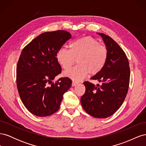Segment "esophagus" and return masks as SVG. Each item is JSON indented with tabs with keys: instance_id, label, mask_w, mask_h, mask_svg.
Returning <instances> with one entry per match:
<instances>
[{
	"instance_id": "esophagus-1",
	"label": "esophagus",
	"mask_w": 146,
	"mask_h": 146,
	"mask_svg": "<svg viewBox=\"0 0 146 146\" xmlns=\"http://www.w3.org/2000/svg\"><path fill=\"white\" fill-rule=\"evenodd\" d=\"M78 84V82H72V86H76V85H77Z\"/></svg>"
}]
</instances>
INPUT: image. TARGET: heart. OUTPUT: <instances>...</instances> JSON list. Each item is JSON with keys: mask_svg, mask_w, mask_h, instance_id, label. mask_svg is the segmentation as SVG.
Returning a JSON list of instances; mask_svg holds the SVG:
<instances>
[{"mask_svg": "<svg viewBox=\"0 0 146 146\" xmlns=\"http://www.w3.org/2000/svg\"><path fill=\"white\" fill-rule=\"evenodd\" d=\"M69 47L70 50L60 48L57 51L56 60L66 70L71 68L77 60L78 65L64 72V76L74 80H81L88 73L98 74L107 61V48L91 37L76 39L70 43Z\"/></svg>", "mask_w": 146, "mask_h": 146, "instance_id": "1", "label": "heart"}]
</instances>
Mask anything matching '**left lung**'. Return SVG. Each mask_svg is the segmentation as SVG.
Wrapping results in <instances>:
<instances>
[{"label": "left lung", "mask_w": 146, "mask_h": 146, "mask_svg": "<svg viewBox=\"0 0 146 146\" xmlns=\"http://www.w3.org/2000/svg\"><path fill=\"white\" fill-rule=\"evenodd\" d=\"M103 38L108 56L104 68L91 78L102 82L96 86L84 82L86 91L81 98L83 109L97 118H107L115 113L124 101L129 90L130 70L126 54L118 44L108 35L98 33Z\"/></svg>", "instance_id": "8db88e82"}]
</instances>
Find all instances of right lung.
I'll list each match as a JSON object with an SVG mask.
<instances>
[{
    "mask_svg": "<svg viewBox=\"0 0 146 146\" xmlns=\"http://www.w3.org/2000/svg\"><path fill=\"white\" fill-rule=\"evenodd\" d=\"M71 38L65 30L39 35L25 46L16 67V84L21 99L29 111L39 117L58 111L63 94L71 86L72 80L55 77L61 72L56 53Z\"/></svg>",
    "mask_w": 146,
    "mask_h": 146,
    "instance_id": "right-lung-1",
    "label": "right lung"
}]
</instances>
